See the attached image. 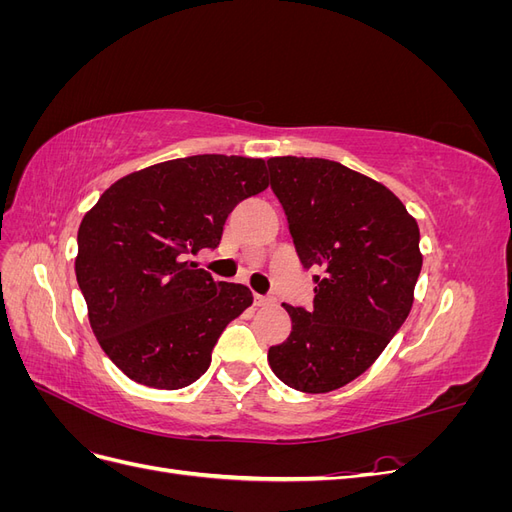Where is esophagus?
Returning a JSON list of instances; mask_svg holds the SVG:
<instances>
[{
	"mask_svg": "<svg viewBox=\"0 0 512 512\" xmlns=\"http://www.w3.org/2000/svg\"><path fill=\"white\" fill-rule=\"evenodd\" d=\"M254 305L256 307H267V305H273V299L271 297H260V294H256Z\"/></svg>",
	"mask_w": 512,
	"mask_h": 512,
	"instance_id": "esophagus-1",
	"label": "esophagus"
}]
</instances>
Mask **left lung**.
Returning <instances> with one entry per match:
<instances>
[{"mask_svg":"<svg viewBox=\"0 0 512 512\" xmlns=\"http://www.w3.org/2000/svg\"><path fill=\"white\" fill-rule=\"evenodd\" d=\"M314 307H292L290 335L269 348L273 374L301 393L342 389L376 363L406 322L423 267L418 224L371 177L322 158H269Z\"/></svg>","mask_w":512,"mask_h":512,"instance_id":"8db88e82","label":"left lung"}]
</instances>
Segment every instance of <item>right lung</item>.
<instances>
[{"label":"right lung","mask_w":512,"mask_h":512,"mask_svg":"<svg viewBox=\"0 0 512 512\" xmlns=\"http://www.w3.org/2000/svg\"><path fill=\"white\" fill-rule=\"evenodd\" d=\"M267 185L265 160L205 153L121 177L85 213L76 282L100 348L130 380L175 391L205 374L252 292L185 256L218 247L228 213Z\"/></svg>","instance_id":"add662e5"}]
</instances>
